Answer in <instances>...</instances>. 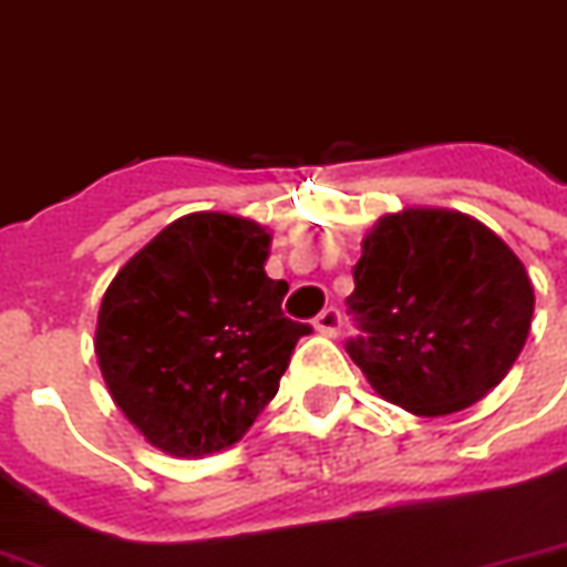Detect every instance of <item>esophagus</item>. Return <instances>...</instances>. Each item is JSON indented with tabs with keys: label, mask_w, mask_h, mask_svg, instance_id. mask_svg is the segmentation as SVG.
Here are the masks:
<instances>
[{
	"label": "esophagus",
	"mask_w": 567,
	"mask_h": 567,
	"mask_svg": "<svg viewBox=\"0 0 567 567\" xmlns=\"http://www.w3.org/2000/svg\"><path fill=\"white\" fill-rule=\"evenodd\" d=\"M339 327H342V312H339L337 306H327L321 309L316 318V330L318 333H324V337H337Z\"/></svg>",
	"instance_id": "34e87169"
}]
</instances>
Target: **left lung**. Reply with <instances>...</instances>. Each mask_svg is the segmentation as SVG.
Masks as SVG:
<instances>
[{
  "label": "left lung",
  "mask_w": 567,
  "mask_h": 567,
  "mask_svg": "<svg viewBox=\"0 0 567 567\" xmlns=\"http://www.w3.org/2000/svg\"><path fill=\"white\" fill-rule=\"evenodd\" d=\"M346 297L351 360L405 412L451 414L505 379L526 346V267L493 230L451 209H405L375 225Z\"/></svg>",
  "instance_id": "8db88e82"
}]
</instances>
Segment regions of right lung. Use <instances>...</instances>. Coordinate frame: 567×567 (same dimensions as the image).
Masks as SVG:
<instances>
[{"instance_id": "add662e5", "label": "right lung", "mask_w": 567, "mask_h": 567, "mask_svg": "<svg viewBox=\"0 0 567 567\" xmlns=\"http://www.w3.org/2000/svg\"><path fill=\"white\" fill-rule=\"evenodd\" d=\"M270 234L225 213L171 221L107 288L95 354L113 402L174 456L240 442L276 396L300 337L285 279L264 272Z\"/></svg>"}]
</instances>
